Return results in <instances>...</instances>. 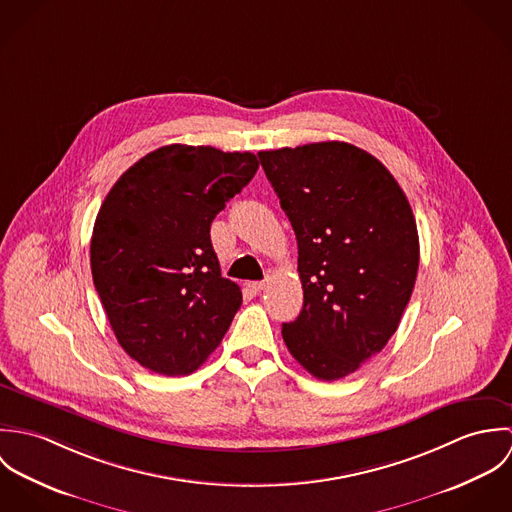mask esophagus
Returning a JSON list of instances; mask_svg holds the SVG:
<instances>
[{
  "instance_id": "34e87169",
  "label": "esophagus",
  "mask_w": 512,
  "mask_h": 512,
  "mask_svg": "<svg viewBox=\"0 0 512 512\" xmlns=\"http://www.w3.org/2000/svg\"><path fill=\"white\" fill-rule=\"evenodd\" d=\"M248 286H250L252 292H262V290L266 288V282H252V284H248Z\"/></svg>"
}]
</instances>
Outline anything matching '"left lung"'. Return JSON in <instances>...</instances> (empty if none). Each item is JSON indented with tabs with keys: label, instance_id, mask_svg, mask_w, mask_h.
Masks as SVG:
<instances>
[{
	"label": "left lung",
	"instance_id": "left-lung-1",
	"mask_svg": "<svg viewBox=\"0 0 512 512\" xmlns=\"http://www.w3.org/2000/svg\"><path fill=\"white\" fill-rule=\"evenodd\" d=\"M297 238L303 309L282 325L293 359L339 380L398 329L420 264L410 203L361 147L319 142L258 153Z\"/></svg>",
	"mask_w": 512,
	"mask_h": 512
}]
</instances>
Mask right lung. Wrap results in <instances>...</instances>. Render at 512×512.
I'll return each instance as SVG.
<instances>
[{"mask_svg": "<svg viewBox=\"0 0 512 512\" xmlns=\"http://www.w3.org/2000/svg\"><path fill=\"white\" fill-rule=\"evenodd\" d=\"M258 169L250 151L159 147L106 195L90 240V268L122 349L151 372L203 365L240 309L220 276L211 222Z\"/></svg>", "mask_w": 512, "mask_h": 512, "instance_id": "right-lung-1", "label": "right lung"}]
</instances>
